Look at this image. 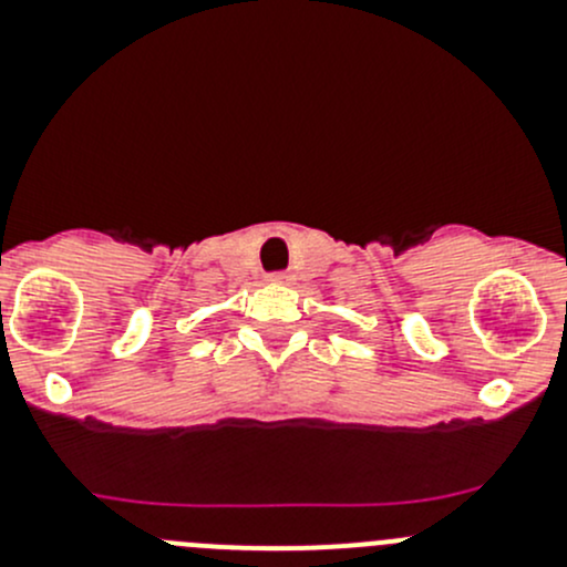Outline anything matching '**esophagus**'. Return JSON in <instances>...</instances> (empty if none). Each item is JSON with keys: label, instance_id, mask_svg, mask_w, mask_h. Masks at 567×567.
<instances>
[{"label": "esophagus", "instance_id": "obj_1", "mask_svg": "<svg viewBox=\"0 0 567 567\" xmlns=\"http://www.w3.org/2000/svg\"><path fill=\"white\" fill-rule=\"evenodd\" d=\"M268 282H279V285H288V282H293V274H288V271H279V274H268Z\"/></svg>", "mask_w": 567, "mask_h": 567}]
</instances>
